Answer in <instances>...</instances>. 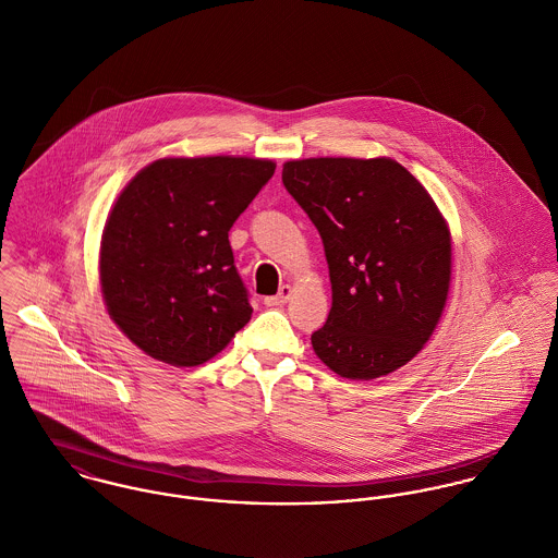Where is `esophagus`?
<instances>
[{
  "label": "esophagus",
  "mask_w": 558,
  "mask_h": 558,
  "mask_svg": "<svg viewBox=\"0 0 558 558\" xmlns=\"http://www.w3.org/2000/svg\"><path fill=\"white\" fill-rule=\"evenodd\" d=\"M290 296H292V286H281V290H279V294H277V296H268V299H264V305H268V307H277V305L288 303V301H290Z\"/></svg>",
  "instance_id": "1"
}]
</instances>
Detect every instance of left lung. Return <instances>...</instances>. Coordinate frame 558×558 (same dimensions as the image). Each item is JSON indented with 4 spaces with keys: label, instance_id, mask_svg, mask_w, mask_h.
Wrapping results in <instances>:
<instances>
[{
    "label": "left lung",
    "instance_id": "obj_1",
    "mask_svg": "<svg viewBox=\"0 0 558 558\" xmlns=\"http://www.w3.org/2000/svg\"><path fill=\"white\" fill-rule=\"evenodd\" d=\"M288 193L318 228L332 307L312 335L341 378L374 380L414 359L442 316L451 234L425 186L398 160L283 165Z\"/></svg>",
    "mask_w": 558,
    "mask_h": 558
}]
</instances>
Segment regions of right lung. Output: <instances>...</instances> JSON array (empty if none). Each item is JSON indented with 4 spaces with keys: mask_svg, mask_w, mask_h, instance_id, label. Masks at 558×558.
Wrapping results in <instances>:
<instances>
[{
    "mask_svg": "<svg viewBox=\"0 0 558 558\" xmlns=\"http://www.w3.org/2000/svg\"><path fill=\"white\" fill-rule=\"evenodd\" d=\"M272 173L266 159H159L124 186L102 230L100 290L148 356L202 365L251 319L228 232Z\"/></svg>",
    "mask_w": 558,
    "mask_h": 558,
    "instance_id": "right-lung-1",
    "label": "right lung"
}]
</instances>
